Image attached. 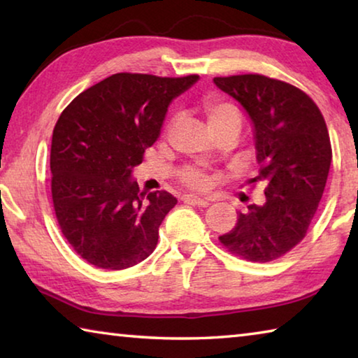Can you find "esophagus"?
<instances>
[{
    "instance_id": "1",
    "label": "esophagus",
    "mask_w": 358,
    "mask_h": 358,
    "mask_svg": "<svg viewBox=\"0 0 358 358\" xmlns=\"http://www.w3.org/2000/svg\"><path fill=\"white\" fill-rule=\"evenodd\" d=\"M185 203H191V205H197V207H208L210 205V199L207 197H197V196H185L183 197Z\"/></svg>"
}]
</instances>
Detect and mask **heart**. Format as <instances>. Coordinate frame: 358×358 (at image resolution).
Masks as SVG:
<instances>
[{"label":"heart","mask_w":358,"mask_h":358,"mask_svg":"<svg viewBox=\"0 0 358 358\" xmlns=\"http://www.w3.org/2000/svg\"><path fill=\"white\" fill-rule=\"evenodd\" d=\"M203 112L205 117L208 120L210 129L213 132L224 128H230V126L240 129V113L237 108L232 104H229V102L207 99L203 102ZM181 181H183L186 186L194 187V189H203V187L208 185L207 175L194 167H186L185 171L181 172Z\"/></svg>","instance_id":"1"}]
</instances>
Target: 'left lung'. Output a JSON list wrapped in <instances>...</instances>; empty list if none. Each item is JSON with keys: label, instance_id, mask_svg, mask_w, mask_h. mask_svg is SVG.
<instances>
[{"label": "left lung", "instance_id": "8db88e82", "mask_svg": "<svg viewBox=\"0 0 358 358\" xmlns=\"http://www.w3.org/2000/svg\"><path fill=\"white\" fill-rule=\"evenodd\" d=\"M221 92L245 108L252 123L265 203H252L220 237L251 262L281 257L305 238L325 189L331 145L314 101L294 85L260 74L215 77Z\"/></svg>", "mask_w": 358, "mask_h": 358}]
</instances>
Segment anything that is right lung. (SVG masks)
<instances>
[{"label": "right lung", "instance_id": "1", "mask_svg": "<svg viewBox=\"0 0 358 358\" xmlns=\"http://www.w3.org/2000/svg\"><path fill=\"white\" fill-rule=\"evenodd\" d=\"M197 80L120 72L59 115L50 150L53 208L66 240L88 264L123 270L155 251L177 199L141 192L132 169L159 137L171 102Z\"/></svg>", "mask_w": 358, "mask_h": 358}]
</instances>
